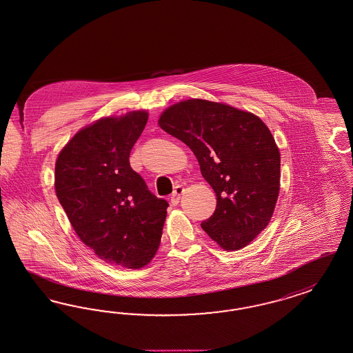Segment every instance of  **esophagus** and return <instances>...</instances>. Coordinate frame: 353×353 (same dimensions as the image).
<instances>
[{
    "instance_id": "34e87169",
    "label": "esophagus",
    "mask_w": 353,
    "mask_h": 353,
    "mask_svg": "<svg viewBox=\"0 0 353 353\" xmlns=\"http://www.w3.org/2000/svg\"><path fill=\"white\" fill-rule=\"evenodd\" d=\"M183 192H185V189H183V185H177V186L174 188V192L170 195V202H172V205H177V203L180 202V198H181V195L183 194Z\"/></svg>"
}]
</instances>
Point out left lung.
I'll return each mask as SVG.
<instances>
[{
    "label": "left lung",
    "mask_w": 353,
    "mask_h": 353,
    "mask_svg": "<svg viewBox=\"0 0 353 353\" xmlns=\"http://www.w3.org/2000/svg\"><path fill=\"white\" fill-rule=\"evenodd\" d=\"M159 126L194 152L216 208L201 227L221 249L252 243L272 218L280 190V152L268 125L248 110L188 99L163 110Z\"/></svg>",
    "instance_id": "left-lung-1"
}]
</instances>
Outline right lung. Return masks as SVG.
Wrapping results in <instances>:
<instances>
[{"label":"right lung","instance_id":"right-lung-1","mask_svg":"<svg viewBox=\"0 0 353 353\" xmlns=\"http://www.w3.org/2000/svg\"><path fill=\"white\" fill-rule=\"evenodd\" d=\"M147 120L146 110L99 119L62 147L54 167L56 195L81 241L133 270L157 254L168 207L129 163Z\"/></svg>","mask_w":353,"mask_h":353}]
</instances>
